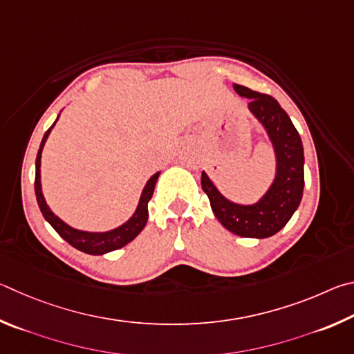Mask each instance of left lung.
<instances>
[{
	"label": "left lung",
	"instance_id": "8db88e82",
	"mask_svg": "<svg viewBox=\"0 0 354 354\" xmlns=\"http://www.w3.org/2000/svg\"><path fill=\"white\" fill-rule=\"evenodd\" d=\"M233 88L249 99L252 113L268 129L277 152V178L268 194L255 205H236L227 201L205 172H202L201 178L202 189L208 196L214 216L227 230L243 238H269L288 224L300 205L305 187L301 138L274 97L238 84Z\"/></svg>",
	"mask_w": 354,
	"mask_h": 354
}]
</instances>
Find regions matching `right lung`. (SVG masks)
<instances>
[{
	"label": "right lung",
	"instance_id": "add662e5",
	"mask_svg": "<svg viewBox=\"0 0 354 354\" xmlns=\"http://www.w3.org/2000/svg\"><path fill=\"white\" fill-rule=\"evenodd\" d=\"M53 126L46 130L45 135H43L41 145H40L39 153H37V160H35L34 188H35L37 203H39L43 218H45L49 224H51L54 230L60 234V238H64L68 244L74 247V249H77L84 253H88V255H102V253L121 249V247L129 244L130 241L138 236L142 228H145L146 222H147V216H149L147 203L152 199L153 188H155V183H157L160 172H157L155 176L149 178L146 188L141 194L138 208H136L135 214L130 218V221L126 222V224L121 225L120 228H116V230H111L107 233H86V232L74 230V228H71L70 225H66L65 222H62L57 216H55L51 209L46 207V202H45V199H43V194H41V187H40L41 149H43V145H45L49 132H51Z\"/></svg>",
	"mask_w": 354,
	"mask_h": 354
}]
</instances>
